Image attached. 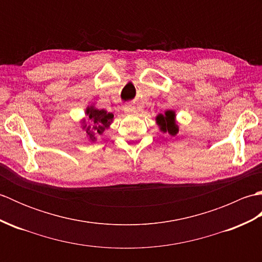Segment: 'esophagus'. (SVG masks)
<instances>
[{
    "label": "esophagus",
    "instance_id": "34e87169",
    "mask_svg": "<svg viewBox=\"0 0 262 262\" xmlns=\"http://www.w3.org/2000/svg\"><path fill=\"white\" fill-rule=\"evenodd\" d=\"M125 113L127 115H137V109L135 107H133V105H126Z\"/></svg>",
    "mask_w": 262,
    "mask_h": 262
}]
</instances>
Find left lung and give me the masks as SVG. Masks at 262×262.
I'll use <instances>...</instances> for the list:
<instances>
[{
  "label": "left lung",
  "mask_w": 262,
  "mask_h": 262,
  "mask_svg": "<svg viewBox=\"0 0 262 262\" xmlns=\"http://www.w3.org/2000/svg\"><path fill=\"white\" fill-rule=\"evenodd\" d=\"M155 120L161 132L169 133L171 136H176L179 133V126L177 125L176 113L173 110H166L164 115L159 114Z\"/></svg>",
  "instance_id": "obj_1"
}]
</instances>
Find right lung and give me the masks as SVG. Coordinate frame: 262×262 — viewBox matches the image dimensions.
Listing matches in <instances>:
<instances>
[{
    "label": "right lung",
    "mask_w": 262,
    "mask_h": 262,
    "mask_svg": "<svg viewBox=\"0 0 262 262\" xmlns=\"http://www.w3.org/2000/svg\"><path fill=\"white\" fill-rule=\"evenodd\" d=\"M114 121V115L104 109H98L94 104L88 105L85 117L81 122V127L89 136V141L96 142L99 135H102Z\"/></svg>",
    "instance_id": "add662e5"
}]
</instances>
